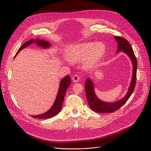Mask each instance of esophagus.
<instances>
[{"mask_svg":"<svg viewBox=\"0 0 151 151\" xmlns=\"http://www.w3.org/2000/svg\"><path fill=\"white\" fill-rule=\"evenodd\" d=\"M72 80L73 82L77 83L79 80H80V77H79V76L77 75H75L72 77Z\"/></svg>","mask_w":151,"mask_h":151,"instance_id":"obj_1","label":"esophagus"}]
</instances>
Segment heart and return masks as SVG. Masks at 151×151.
<instances>
[{
  "label": "heart",
  "instance_id": "heart-1",
  "mask_svg": "<svg viewBox=\"0 0 151 151\" xmlns=\"http://www.w3.org/2000/svg\"><path fill=\"white\" fill-rule=\"evenodd\" d=\"M106 47L104 43L87 42L70 46L67 55L71 61L78 62L83 60L85 69H91L96 66L104 56ZM67 62H70L69 60Z\"/></svg>",
  "mask_w": 151,
  "mask_h": 151
}]
</instances>
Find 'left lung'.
Returning a JSON list of instances; mask_svg holds the SVG:
<instances>
[{"mask_svg": "<svg viewBox=\"0 0 151 151\" xmlns=\"http://www.w3.org/2000/svg\"><path fill=\"white\" fill-rule=\"evenodd\" d=\"M114 38L117 42V50L116 52L122 51L126 54L130 58L132 63V80L128 91L125 96L114 102H106L102 101L98 98L94 90V83L90 78L86 79L85 83V91L87 100L91 108L94 111L100 113H112L120 108L125 103L129 100L133 93L134 86H135L137 80V61L132 47L130 43L124 38L115 36Z\"/></svg>", "mask_w": 151, "mask_h": 151, "instance_id": "1", "label": "left lung"}]
</instances>
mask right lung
<instances>
[{"mask_svg": "<svg viewBox=\"0 0 151 151\" xmlns=\"http://www.w3.org/2000/svg\"><path fill=\"white\" fill-rule=\"evenodd\" d=\"M35 43L37 46L39 47H41L43 49H48L51 46V45L50 42L43 40L35 38V39H30V40L27 41L24 44H23L18 50V52L16 54L14 58L18 54L19 52L21 51L22 50L24 49L25 47L28 46L29 45ZM71 84V79L69 75H67L66 76L63 77L60 81L59 84V88L58 89V94L56 98L55 99V101L52 106V107L47 111L45 112L43 114H38V115H35V116H31L34 118H40V119H47L52 117L54 116L57 115L59 112L62 108V106L63 104V99H64V96L66 92V91L68 88V87Z\"/></svg>", "mask_w": 151, "mask_h": 151, "instance_id": "right-lung-1", "label": "right lung"}]
</instances>
